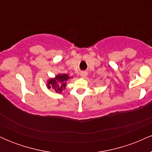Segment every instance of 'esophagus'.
<instances>
[{
  "label": "esophagus",
  "mask_w": 152,
  "mask_h": 152,
  "mask_svg": "<svg viewBox=\"0 0 152 152\" xmlns=\"http://www.w3.org/2000/svg\"><path fill=\"white\" fill-rule=\"evenodd\" d=\"M80 76H81L82 78H85L87 76V73L85 72V71H82V72H81V74H80Z\"/></svg>",
  "instance_id": "1"
}]
</instances>
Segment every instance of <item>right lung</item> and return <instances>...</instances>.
<instances>
[{"label":"right lung","mask_w":152,"mask_h":152,"mask_svg":"<svg viewBox=\"0 0 152 152\" xmlns=\"http://www.w3.org/2000/svg\"><path fill=\"white\" fill-rule=\"evenodd\" d=\"M68 74H58L55 78H50L47 82V88H51L56 93L61 94L66 88V81L69 79Z\"/></svg>","instance_id":"add662e5"}]
</instances>
